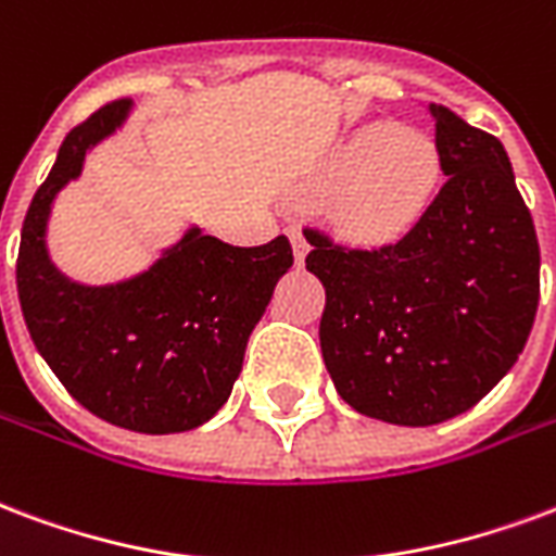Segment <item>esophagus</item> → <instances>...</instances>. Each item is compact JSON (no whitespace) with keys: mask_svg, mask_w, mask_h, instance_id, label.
I'll return each instance as SVG.
<instances>
[{"mask_svg":"<svg viewBox=\"0 0 556 556\" xmlns=\"http://www.w3.org/2000/svg\"><path fill=\"white\" fill-rule=\"evenodd\" d=\"M289 238H291V247H294V262L303 265V258H306V253H309V241H306V236L300 232L298 226H291Z\"/></svg>","mask_w":556,"mask_h":556,"instance_id":"1","label":"esophagus"}]
</instances>
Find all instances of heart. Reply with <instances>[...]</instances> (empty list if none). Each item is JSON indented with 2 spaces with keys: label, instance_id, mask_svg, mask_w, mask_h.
<instances>
[{
  "label": "heart",
  "instance_id": "heart-1",
  "mask_svg": "<svg viewBox=\"0 0 556 556\" xmlns=\"http://www.w3.org/2000/svg\"><path fill=\"white\" fill-rule=\"evenodd\" d=\"M324 179L339 226L356 241H394L421 224L442 182L439 143L394 121L362 123L330 152Z\"/></svg>",
  "mask_w": 556,
  "mask_h": 556
}]
</instances>
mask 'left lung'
<instances>
[{
	"label": "left lung",
	"mask_w": 556,
	"mask_h": 556,
	"mask_svg": "<svg viewBox=\"0 0 556 556\" xmlns=\"http://www.w3.org/2000/svg\"><path fill=\"white\" fill-rule=\"evenodd\" d=\"M447 176L401 241L351 250L306 229L324 282L320 353L356 413L442 425L516 365L540 303V241L507 150L430 102Z\"/></svg>",
	"instance_id": "8db88e82"
}]
</instances>
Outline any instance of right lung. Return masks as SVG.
I'll return each mask as SVG.
<instances>
[{
	"label": "right lung",
	"mask_w": 556,
	"mask_h": 556,
	"mask_svg": "<svg viewBox=\"0 0 556 556\" xmlns=\"http://www.w3.org/2000/svg\"><path fill=\"white\" fill-rule=\"evenodd\" d=\"M131 105L109 102L64 138L23 220L16 294L37 353L88 413L135 433H185L229 401L250 332L294 256L286 236L232 247L188 226L129 279L85 286L61 274L47 247L52 203Z\"/></svg>",
	"instance_id": "right-lung-1"
}]
</instances>
